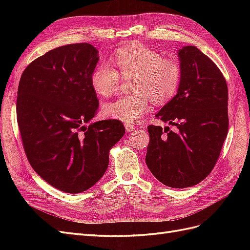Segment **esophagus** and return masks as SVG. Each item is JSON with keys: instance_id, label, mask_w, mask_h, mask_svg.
<instances>
[{"instance_id": "1", "label": "esophagus", "mask_w": 250, "mask_h": 250, "mask_svg": "<svg viewBox=\"0 0 250 250\" xmlns=\"http://www.w3.org/2000/svg\"><path fill=\"white\" fill-rule=\"evenodd\" d=\"M125 129L127 132H131L134 130V126L132 124H127L125 123Z\"/></svg>"}]
</instances>
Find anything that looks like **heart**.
I'll return each mask as SVG.
<instances>
[{
  "label": "heart",
  "mask_w": 250,
  "mask_h": 250,
  "mask_svg": "<svg viewBox=\"0 0 250 250\" xmlns=\"http://www.w3.org/2000/svg\"><path fill=\"white\" fill-rule=\"evenodd\" d=\"M115 62L121 74L133 77V95L121 97L103 105L105 117L137 123L151 109V99L156 104H165L176 95L181 69L178 62L166 59L161 53L144 46L120 48L115 53ZM90 84L103 97L115 94L121 84L120 73L109 63L98 64L90 74Z\"/></svg>",
  "instance_id": "heart-1"
}]
</instances>
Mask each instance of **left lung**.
Returning <instances> with one entry per match:
<instances>
[{"label": "left lung", "instance_id": "1", "mask_svg": "<svg viewBox=\"0 0 250 250\" xmlns=\"http://www.w3.org/2000/svg\"><path fill=\"white\" fill-rule=\"evenodd\" d=\"M177 94L156 113L174 127L149 125L146 164L170 188L199 184L215 167L229 130V90L218 66L195 46L178 50Z\"/></svg>", "mask_w": 250, "mask_h": 250}]
</instances>
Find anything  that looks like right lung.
Instances as JSON below:
<instances>
[{
    "mask_svg": "<svg viewBox=\"0 0 250 250\" xmlns=\"http://www.w3.org/2000/svg\"><path fill=\"white\" fill-rule=\"evenodd\" d=\"M99 52L90 43L53 49L22 72L17 117L28 161L58 190L78 194L104 175L109 151L125 133L118 120L90 123L99 107L90 74Z\"/></svg>",
    "mask_w": 250,
    "mask_h": 250,
    "instance_id": "obj_1",
    "label": "right lung"
}]
</instances>
